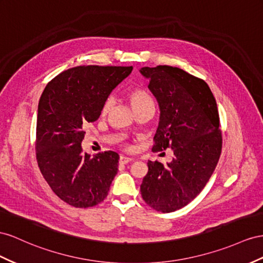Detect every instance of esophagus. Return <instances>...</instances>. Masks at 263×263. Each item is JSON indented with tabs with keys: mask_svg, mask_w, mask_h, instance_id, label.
<instances>
[{
	"mask_svg": "<svg viewBox=\"0 0 263 263\" xmlns=\"http://www.w3.org/2000/svg\"><path fill=\"white\" fill-rule=\"evenodd\" d=\"M133 160L134 159L130 158V157H126V156H120V157H119V164L120 165H126V164H128V162H130Z\"/></svg>",
	"mask_w": 263,
	"mask_h": 263,
	"instance_id": "esophagus-1",
	"label": "esophagus"
}]
</instances>
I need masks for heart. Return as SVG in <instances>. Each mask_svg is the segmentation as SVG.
<instances>
[{"instance_id": "b5f03b06", "label": "heart", "mask_w": 263, "mask_h": 263, "mask_svg": "<svg viewBox=\"0 0 263 263\" xmlns=\"http://www.w3.org/2000/svg\"><path fill=\"white\" fill-rule=\"evenodd\" d=\"M127 97H128L129 102L133 106V108L135 109V111L139 110L140 108H143L145 105L152 103V98L149 96L144 89L141 88H133L130 89L128 93H127ZM112 105V101L111 98H107L105 101L103 107H102V114L106 115L109 111V109L111 108Z\"/></svg>"}]
</instances>
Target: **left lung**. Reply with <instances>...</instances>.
Returning <instances> with one entry per match:
<instances>
[{"label": "left lung", "mask_w": 263, "mask_h": 263, "mask_svg": "<svg viewBox=\"0 0 263 263\" xmlns=\"http://www.w3.org/2000/svg\"><path fill=\"white\" fill-rule=\"evenodd\" d=\"M139 72L160 110L153 152L174 151L166 165L148 161L140 193L155 210L173 212L193 201L215 172L222 147L217 103L207 83L181 68L159 65Z\"/></svg>", "instance_id": "obj_1"}]
</instances>
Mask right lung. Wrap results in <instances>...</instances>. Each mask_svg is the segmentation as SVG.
<instances>
[{
	"label": "right lung",
	"instance_id": "add662e5",
	"mask_svg": "<svg viewBox=\"0 0 263 263\" xmlns=\"http://www.w3.org/2000/svg\"><path fill=\"white\" fill-rule=\"evenodd\" d=\"M133 66H77L49 82L39 102L36 159L42 175L63 201L88 208L108 195L118 170L115 152L83 153L85 127L97 120L111 90Z\"/></svg>",
	"mask_w": 263,
	"mask_h": 263
}]
</instances>
